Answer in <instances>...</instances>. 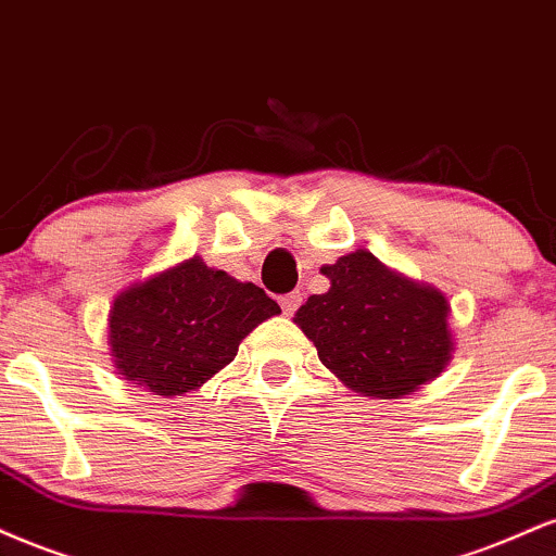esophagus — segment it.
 <instances>
[{"mask_svg":"<svg viewBox=\"0 0 556 556\" xmlns=\"http://www.w3.org/2000/svg\"><path fill=\"white\" fill-rule=\"evenodd\" d=\"M278 304H280V309H283V315H293V312L302 306V293L299 291L283 293V296H278Z\"/></svg>","mask_w":556,"mask_h":556,"instance_id":"1","label":"esophagus"}]
</instances>
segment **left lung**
Listing matches in <instances>:
<instances>
[{"mask_svg": "<svg viewBox=\"0 0 556 556\" xmlns=\"http://www.w3.org/2000/svg\"><path fill=\"white\" fill-rule=\"evenodd\" d=\"M330 289L306 299L293 323L319 362L356 393L401 397L445 369L453 338L447 299L388 270L371 252L323 267Z\"/></svg>", "mask_w": 556, "mask_h": 556, "instance_id": "obj_1", "label": "left lung"}]
</instances>
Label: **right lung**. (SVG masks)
<instances>
[{"instance_id": "obj_1", "label": "right lung", "mask_w": 556, "mask_h": 556, "mask_svg": "<svg viewBox=\"0 0 556 556\" xmlns=\"http://www.w3.org/2000/svg\"><path fill=\"white\" fill-rule=\"evenodd\" d=\"M254 283H239L200 257L137 283L111 306V354L132 384L185 395L233 362L239 343L278 315Z\"/></svg>"}]
</instances>
